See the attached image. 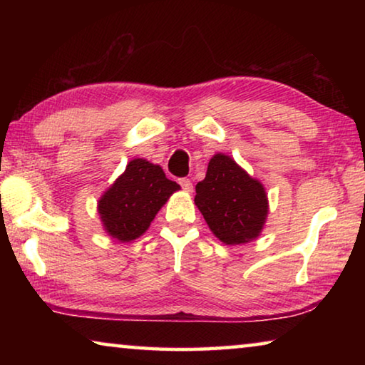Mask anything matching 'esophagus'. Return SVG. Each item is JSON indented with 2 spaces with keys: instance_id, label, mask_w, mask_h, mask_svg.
<instances>
[{
  "instance_id": "34e87169",
  "label": "esophagus",
  "mask_w": 365,
  "mask_h": 365,
  "mask_svg": "<svg viewBox=\"0 0 365 365\" xmlns=\"http://www.w3.org/2000/svg\"><path fill=\"white\" fill-rule=\"evenodd\" d=\"M178 183H180V187L185 190V191H188V193H191V191H193V183H191V180L190 178H180V180H178Z\"/></svg>"
}]
</instances>
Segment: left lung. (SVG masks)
Wrapping results in <instances>:
<instances>
[{
  "label": "left lung",
  "mask_w": 365,
  "mask_h": 365,
  "mask_svg": "<svg viewBox=\"0 0 365 365\" xmlns=\"http://www.w3.org/2000/svg\"><path fill=\"white\" fill-rule=\"evenodd\" d=\"M195 205L225 245L255 240L269 211L262 185L225 154H215L209 160L206 178L196 185Z\"/></svg>",
  "instance_id": "1"
}]
</instances>
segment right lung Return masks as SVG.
Instances as JSON below:
<instances>
[{
	"label": "right lung",
	"mask_w": 365,
	"mask_h": 365,
	"mask_svg": "<svg viewBox=\"0 0 365 365\" xmlns=\"http://www.w3.org/2000/svg\"><path fill=\"white\" fill-rule=\"evenodd\" d=\"M180 185L169 180L159 165L133 159L98 202L106 232L120 242L143 235L154 215Z\"/></svg>",
	"instance_id": "obj_1"
}]
</instances>
